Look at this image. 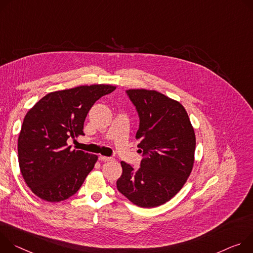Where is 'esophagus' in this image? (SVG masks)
<instances>
[{
    "label": "esophagus",
    "mask_w": 253,
    "mask_h": 253,
    "mask_svg": "<svg viewBox=\"0 0 253 253\" xmlns=\"http://www.w3.org/2000/svg\"><path fill=\"white\" fill-rule=\"evenodd\" d=\"M98 160L101 162H109V161H114V158L112 157H105V156H99Z\"/></svg>",
    "instance_id": "1"
}]
</instances>
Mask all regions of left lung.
<instances>
[{
	"label": "left lung",
	"instance_id": "1",
	"mask_svg": "<svg viewBox=\"0 0 253 253\" xmlns=\"http://www.w3.org/2000/svg\"><path fill=\"white\" fill-rule=\"evenodd\" d=\"M135 107L139 126L135 137L144 159L139 168L121 162L118 190L133 204L151 208L172 199L191 174L196 137L184 106L146 89L126 91Z\"/></svg>",
	"mask_w": 253,
	"mask_h": 253
}]
</instances>
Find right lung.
I'll return each mask as SVG.
<instances>
[{
    "label": "right lung",
    "mask_w": 253,
    "mask_h": 253,
    "mask_svg": "<svg viewBox=\"0 0 253 253\" xmlns=\"http://www.w3.org/2000/svg\"><path fill=\"white\" fill-rule=\"evenodd\" d=\"M115 89L94 84L50 92L27 112L18 138L19 166L39 198L60 202L79 190L97 156L70 151L67 139L84 134V121L92 105Z\"/></svg>",
    "instance_id": "obj_1"
}]
</instances>
